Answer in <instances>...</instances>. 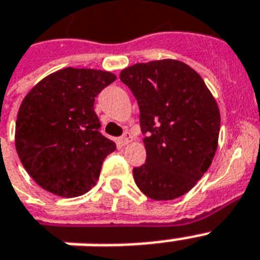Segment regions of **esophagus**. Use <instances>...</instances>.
Listing matches in <instances>:
<instances>
[{
	"label": "esophagus",
	"mask_w": 260,
	"mask_h": 260,
	"mask_svg": "<svg viewBox=\"0 0 260 260\" xmlns=\"http://www.w3.org/2000/svg\"><path fill=\"white\" fill-rule=\"evenodd\" d=\"M131 142H132V135H131L129 132H125L124 136H121V138L118 139V143H120L121 146H125V144H128V143Z\"/></svg>",
	"instance_id": "1"
}]
</instances>
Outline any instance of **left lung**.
<instances>
[{
  "instance_id": "8db88e82",
  "label": "left lung",
  "mask_w": 260,
  "mask_h": 260,
  "mask_svg": "<svg viewBox=\"0 0 260 260\" xmlns=\"http://www.w3.org/2000/svg\"><path fill=\"white\" fill-rule=\"evenodd\" d=\"M120 79L138 100L146 163L134 169L142 193L155 201L186 194L212 165L220 110L204 79L186 63L162 59L136 63Z\"/></svg>"
}]
</instances>
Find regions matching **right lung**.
Here are the masks:
<instances>
[{"label":"right lung","mask_w":260,"mask_h":260,"mask_svg":"<svg viewBox=\"0 0 260 260\" xmlns=\"http://www.w3.org/2000/svg\"><path fill=\"white\" fill-rule=\"evenodd\" d=\"M116 81L109 71L66 67L47 75L22 100L14 143L22 166L43 189L79 197L100 178L116 150L100 132L94 100Z\"/></svg>","instance_id":"obj_1"}]
</instances>
